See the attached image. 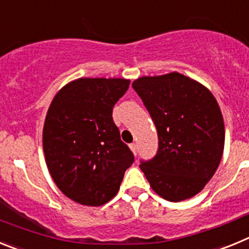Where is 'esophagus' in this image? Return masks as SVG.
<instances>
[{
  "label": "esophagus",
  "mask_w": 249,
  "mask_h": 249,
  "mask_svg": "<svg viewBox=\"0 0 249 249\" xmlns=\"http://www.w3.org/2000/svg\"><path fill=\"white\" fill-rule=\"evenodd\" d=\"M129 148H131V151L133 152V155H137V144L136 143H132V144H129Z\"/></svg>",
  "instance_id": "34e87169"
}]
</instances>
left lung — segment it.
<instances>
[{
  "mask_svg": "<svg viewBox=\"0 0 249 249\" xmlns=\"http://www.w3.org/2000/svg\"><path fill=\"white\" fill-rule=\"evenodd\" d=\"M158 133L155 158L140 164L149 186L169 202L188 199L215 173L224 148V122L210 89L178 72L132 83Z\"/></svg>",
  "mask_w": 249,
  "mask_h": 249,
  "instance_id": "1",
  "label": "left lung"
}]
</instances>
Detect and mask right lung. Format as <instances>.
Segmentation results:
<instances>
[{"label":"right lung","instance_id":"add662e5","mask_svg":"<svg viewBox=\"0 0 249 249\" xmlns=\"http://www.w3.org/2000/svg\"><path fill=\"white\" fill-rule=\"evenodd\" d=\"M129 82L77 78L63 86L48 107L42 133L46 164L59 191L77 203L98 207L111 201L133 163L112 118Z\"/></svg>","mask_w":249,"mask_h":249}]
</instances>
